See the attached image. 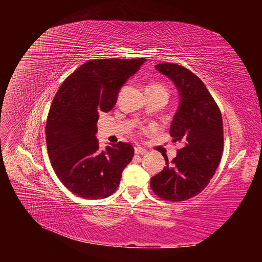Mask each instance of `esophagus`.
I'll list each match as a JSON object with an SVG mask.
<instances>
[{"mask_svg":"<svg viewBox=\"0 0 262 262\" xmlns=\"http://www.w3.org/2000/svg\"><path fill=\"white\" fill-rule=\"evenodd\" d=\"M134 153L139 154V155H144V154L147 153V150L144 149V148H142L141 146H137L136 148H134Z\"/></svg>","mask_w":262,"mask_h":262,"instance_id":"34e87169","label":"esophagus"}]
</instances>
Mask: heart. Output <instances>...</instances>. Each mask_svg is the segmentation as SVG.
<instances>
[{"instance_id": "obj_1", "label": "heart", "mask_w": 262, "mask_h": 262, "mask_svg": "<svg viewBox=\"0 0 262 262\" xmlns=\"http://www.w3.org/2000/svg\"><path fill=\"white\" fill-rule=\"evenodd\" d=\"M147 87H156V89H163V90H165V87H164V86H162V85H160V84H154V85H149V86H147Z\"/></svg>"}]
</instances>
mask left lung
<instances>
[{
    "label": "left lung",
    "mask_w": 262,
    "mask_h": 262,
    "mask_svg": "<svg viewBox=\"0 0 262 262\" xmlns=\"http://www.w3.org/2000/svg\"><path fill=\"white\" fill-rule=\"evenodd\" d=\"M155 69L167 76L179 95L169 133L185 146L157 175L150 188L164 200L185 201L208 186L223 153V121L220 109L203 82L188 69L161 63Z\"/></svg>",
    "instance_id": "left-lung-1"
}]
</instances>
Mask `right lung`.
I'll return each instance as SVG.
<instances>
[{
  "instance_id": "add662e5",
  "label": "right lung",
  "mask_w": 262,
  "mask_h": 262,
  "mask_svg": "<svg viewBox=\"0 0 262 262\" xmlns=\"http://www.w3.org/2000/svg\"><path fill=\"white\" fill-rule=\"evenodd\" d=\"M146 60L100 59L85 62L62 83L52 101L46 125L52 168L71 192L83 199L113 194L134 155L129 143L99 149V114L112 110L128 78Z\"/></svg>"
}]
</instances>
